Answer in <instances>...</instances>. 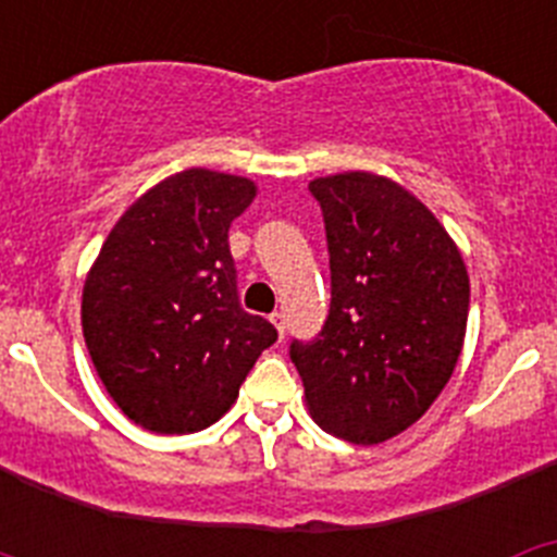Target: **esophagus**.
<instances>
[{
	"instance_id": "obj_1",
	"label": "esophagus",
	"mask_w": 557,
	"mask_h": 557,
	"mask_svg": "<svg viewBox=\"0 0 557 557\" xmlns=\"http://www.w3.org/2000/svg\"><path fill=\"white\" fill-rule=\"evenodd\" d=\"M270 323H273L275 332H278L284 337V332H287V314H284V312H273V314H270Z\"/></svg>"
}]
</instances>
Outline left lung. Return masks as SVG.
I'll list each match as a JSON object with an SVG mask.
<instances>
[{
    "label": "left lung",
    "mask_w": 557,
    "mask_h": 557,
    "mask_svg": "<svg viewBox=\"0 0 557 557\" xmlns=\"http://www.w3.org/2000/svg\"><path fill=\"white\" fill-rule=\"evenodd\" d=\"M326 228L332 304L293 339L312 418L348 444H382L432 407L460 357L469 273L446 228L407 189L371 172L309 184Z\"/></svg>",
    "instance_id": "left-lung-1"
}]
</instances>
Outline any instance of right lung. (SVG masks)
I'll return each instance as SVG.
<instances>
[{
  "mask_svg": "<svg viewBox=\"0 0 557 557\" xmlns=\"http://www.w3.org/2000/svg\"><path fill=\"white\" fill-rule=\"evenodd\" d=\"M256 186L186 170L113 225L83 287V337L102 385L159 435L211 426L278 332L245 312L228 228Z\"/></svg>",
  "mask_w": 557,
  "mask_h": 557,
  "instance_id": "1",
  "label": "right lung"
}]
</instances>
